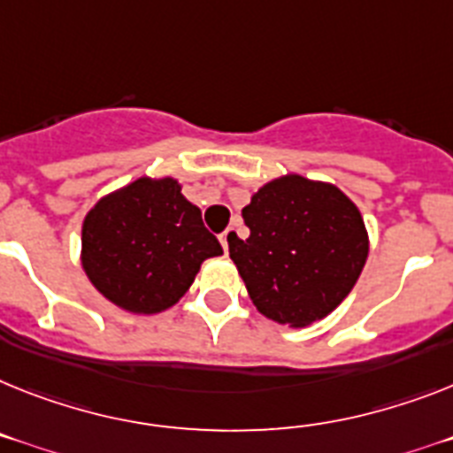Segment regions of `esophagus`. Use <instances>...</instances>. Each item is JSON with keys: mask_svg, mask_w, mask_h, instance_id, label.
<instances>
[{"mask_svg": "<svg viewBox=\"0 0 453 453\" xmlns=\"http://www.w3.org/2000/svg\"><path fill=\"white\" fill-rule=\"evenodd\" d=\"M230 237H234V227H227L226 233L220 234V246H223L226 253H227V246H230Z\"/></svg>", "mask_w": 453, "mask_h": 453, "instance_id": "34e87169", "label": "esophagus"}]
</instances>
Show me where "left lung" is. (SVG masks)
<instances>
[{"instance_id": "obj_1", "label": "left lung", "mask_w": 453, "mask_h": 453, "mask_svg": "<svg viewBox=\"0 0 453 453\" xmlns=\"http://www.w3.org/2000/svg\"><path fill=\"white\" fill-rule=\"evenodd\" d=\"M249 239L230 257L265 318L288 326L322 320L348 297L368 257L362 211L338 186L280 174L242 209Z\"/></svg>"}]
</instances>
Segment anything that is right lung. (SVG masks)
<instances>
[{
  "label": "right lung",
  "instance_id": "right-lung-1",
  "mask_svg": "<svg viewBox=\"0 0 453 453\" xmlns=\"http://www.w3.org/2000/svg\"><path fill=\"white\" fill-rule=\"evenodd\" d=\"M223 256L173 177H140L108 193L82 220L80 262L89 283L133 315L168 311L184 297L200 265Z\"/></svg>",
  "mask_w": 453,
  "mask_h": 453
}]
</instances>
